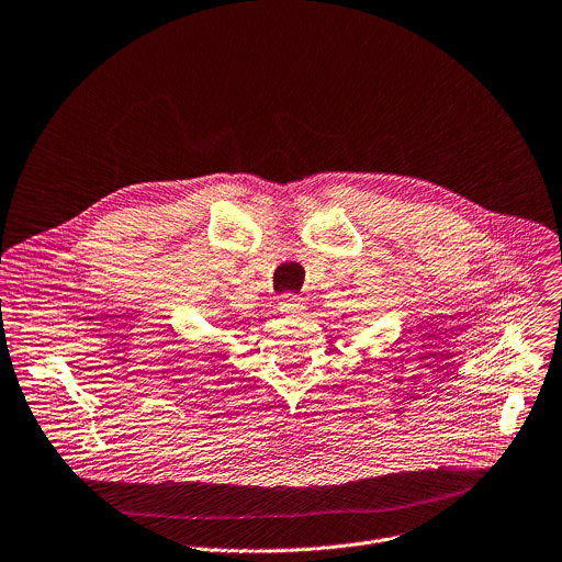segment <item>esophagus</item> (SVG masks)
Here are the masks:
<instances>
[{
	"instance_id": "obj_1",
	"label": "esophagus",
	"mask_w": 562,
	"mask_h": 562,
	"mask_svg": "<svg viewBox=\"0 0 562 562\" xmlns=\"http://www.w3.org/2000/svg\"><path fill=\"white\" fill-rule=\"evenodd\" d=\"M278 308H280V313H282V315H291V317H295V315H302V313H304L306 304H304V300H302V297L286 293V295H282V297H280Z\"/></svg>"
}]
</instances>
